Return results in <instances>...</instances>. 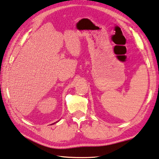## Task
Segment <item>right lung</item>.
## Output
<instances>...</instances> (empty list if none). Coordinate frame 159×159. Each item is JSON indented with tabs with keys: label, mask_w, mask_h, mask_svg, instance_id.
I'll return each instance as SVG.
<instances>
[{
	"label": "right lung",
	"mask_w": 159,
	"mask_h": 159,
	"mask_svg": "<svg viewBox=\"0 0 159 159\" xmlns=\"http://www.w3.org/2000/svg\"><path fill=\"white\" fill-rule=\"evenodd\" d=\"M52 124H54V123H52Z\"/></svg>",
	"instance_id": "obj_1"
}]
</instances>
